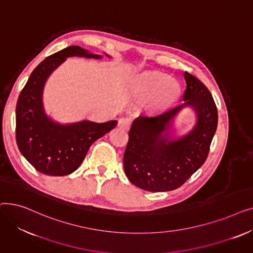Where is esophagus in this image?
Wrapping results in <instances>:
<instances>
[{
  "label": "esophagus",
  "mask_w": 253,
  "mask_h": 253,
  "mask_svg": "<svg viewBox=\"0 0 253 253\" xmlns=\"http://www.w3.org/2000/svg\"><path fill=\"white\" fill-rule=\"evenodd\" d=\"M118 126L121 129H125L127 130L130 127V120L128 118H121L119 120Z\"/></svg>",
  "instance_id": "1"
}]
</instances>
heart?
I'll return each mask as SVG.
<instances>
[{
  "label": "heart",
  "instance_id": "heart-1",
  "mask_svg": "<svg viewBox=\"0 0 253 253\" xmlns=\"http://www.w3.org/2000/svg\"><path fill=\"white\" fill-rule=\"evenodd\" d=\"M135 95L149 98L155 108L173 102L179 95L180 86L174 79H169L164 74H143L137 77L130 86Z\"/></svg>",
  "mask_w": 253,
  "mask_h": 253
}]
</instances>
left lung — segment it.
<instances>
[{
	"label": "left lung",
	"mask_w": 253,
	"mask_h": 253,
	"mask_svg": "<svg viewBox=\"0 0 253 253\" xmlns=\"http://www.w3.org/2000/svg\"><path fill=\"white\" fill-rule=\"evenodd\" d=\"M187 90L183 102L164 112L140 114L132 122L123 163L126 176L136 187L149 192L179 188L206 161L217 128L216 105L207 87L195 76L183 74ZM192 108L196 124L176 137L171 132L174 118Z\"/></svg>",
	"instance_id": "obj_1"
}]
</instances>
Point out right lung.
I'll use <instances>...</instances> for the list:
<instances>
[{"instance_id":"obj_1","label":"right lung","mask_w":253,"mask_h":253,"mask_svg":"<svg viewBox=\"0 0 253 253\" xmlns=\"http://www.w3.org/2000/svg\"><path fill=\"white\" fill-rule=\"evenodd\" d=\"M74 56L102 58L79 46L66 47L46 57L31 74L16 104L18 149L39 172L47 175L73 173L82 164L91 144L118 124L116 120L103 123L82 120L62 124L46 114L43 92L47 80L66 58Z\"/></svg>"}]
</instances>
